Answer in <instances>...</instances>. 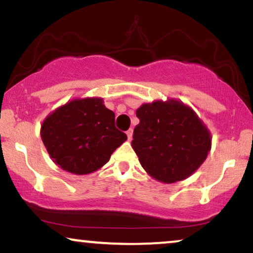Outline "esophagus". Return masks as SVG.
Listing matches in <instances>:
<instances>
[{"label":"esophagus","instance_id":"1","mask_svg":"<svg viewBox=\"0 0 253 253\" xmlns=\"http://www.w3.org/2000/svg\"><path fill=\"white\" fill-rule=\"evenodd\" d=\"M132 134H133V131H132V129H129V130H127V131H126L127 139H129V140L132 139Z\"/></svg>","mask_w":253,"mask_h":253}]
</instances>
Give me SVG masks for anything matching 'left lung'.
Segmentation results:
<instances>
[{"instance_id":"8db88e82","label":"left lung","mask_w":253,"mask_h":253,"mask_svg":"<svg viewBox=\"0 0 253 253\" xmlns=\"http://www.w3.org/2000/svg\"><path fill=\"white\" fill-rule=\"evenodd\" d=\"M131 146L140 165L157 181L174 183L189 178L208 157L211 133L182 101L167 98L143 103Z\"/></svg>"}]
</instances>
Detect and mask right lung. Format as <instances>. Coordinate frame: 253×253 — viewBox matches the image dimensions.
<instances>
[{"mask_svg":"<svg viewBox=\"0 0 253 253\" xmlns=\"http://www.w3.org/2000/svg\"><path fill=\"white\" fill-rule=\"evenodd\" d=\"M41 137L52 162L66 172L84 175L100 169L126 140L115 126L114 111L102 97H77L45 117Z\"/></svg>","mask_w":253,"mask_h":253,"instance_id":"right-lung-1","label":"right lung"}]
</instances>
